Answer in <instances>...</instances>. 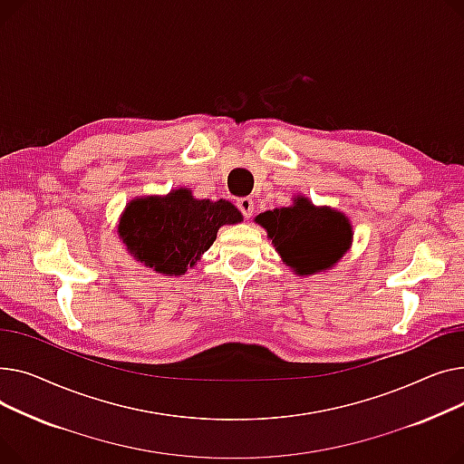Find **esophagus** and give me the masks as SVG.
<instances>
[{
    "instance_id": "esophagus-1",
    "label": "esophagus",
    "mask_w": 464,
    "mask_h": 464,
    "mask_svg": "<svg viewBox=\"0 0 464 464\" xmlns=\"http://www.w3.org/2000/svg\"><path fill=\"white\" fill-rule=\"evenodd\" d=\"M236 206H237V209L241 211V215L245 217V219H249V217H251L253 211H255V202H253L251 198H239V200L236 202Z\"/></svg>"
}]
</instances>
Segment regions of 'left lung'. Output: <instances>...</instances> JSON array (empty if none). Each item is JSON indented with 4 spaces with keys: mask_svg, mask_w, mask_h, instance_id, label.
Segmentation results:
<instances>
[{
    "mask_svg": "<svg viewBox=\"0 0 464 464\" xmlns=\"http://www.w3.org/2000/svg\"><path fill=\"white\" fill-rule=\"evenodd\" d=\"M255 221L266 228L283 262L297 276L334 267L352 243L346 215L328 206L316 208L305 197H295L288 208L264 211Z\"/></svg>",
    "mask_w": 464,
    "mask_h": 464,
    "instance_id": "left-lung-1",
    "label": "left lung"
}]
</instances>
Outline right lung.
<instances>
[{
	"label": "right lung",
	"mask_w": 464,
	"mask_h": 464,
	"mask_svg": "<svg viewBox=\"0 0 464 464\" xmlns=\"http://www.w3.org/2000/svg\"><path fill=\"white\" fill-rule=\"evenodd\" d=\"M239 221L230 202L198 200L188 188H176L167 197L130 200L118 234L134 260L157 274L183 276L209 249L217 230Z\"/></svg>",
	"instance_id": "add662e5"
}]
</instances>
